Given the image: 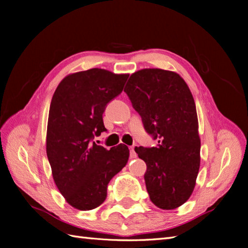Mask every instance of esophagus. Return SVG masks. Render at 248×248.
<instances>
[{"label":"esophagus","mask_w":248,"mask_h":248,"mask_svg":"<svg viewBox=\"0 0 248 248\" xmlns=\"http://www.w3.org/2000/svg\"><path fill=\"white\" fill-rule=\"evenodd\" d=\"M134 147L136 146H131V147H129V150H130V157L131 158H137V153H136V151H134Z\"/></svg>","instance_id":"1"}]
</instances>
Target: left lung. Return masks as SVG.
Returning a JSON list of instances; mask_svg holds the SVG:
<instances>
[{
  "instance_id": "obj_1",
  "label": "left lung",
  "mask_w": 248,
  "mask_h": 248,
  "mask_svg": "<svg viewBox=\"0 0 248 248\" xmlns=\"http://www.w3.org/2000/svg\"><path fill=\"white\" fill-rule=\"evenodd\" d=\"M124 92L146 131L158 139L157 147L134 148L147 164L150 200L160 209H176L190 198L200 170L201 139L192 94L178 73L159 68L132 73Z\"/></svg>"
}]
</instances>
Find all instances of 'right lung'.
I'll return each instance as SVG.
<instances>
[{
    "mask_svg": "<svg viewBox=\"0 0 248 248\" xmlns=\"http://www.w3.org/2000/svg\"><path fill=\"white\" fill-rule=\"evenodd\" d=\"M129 74L92 68L64 78L50 102L46 154L59 191L73 208L88 211L106 201L108 185L129 158L124 144L108 150L91 140L106 131L102 114L123 91Z\"/></svg>",
    "mask_w": 248,
    "mask_h": 248,
    "instance_id": "add662e5",
    "label": "right lung"
}]
</instances>
